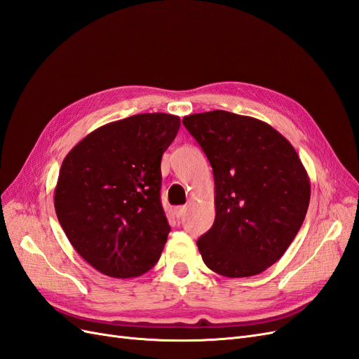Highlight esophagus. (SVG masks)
Wrapping results in <instances>:
<instances>
[{"label":"esophagus","mask_w":359,"mask_h":359,"mask_svg":"<svg viewBox=\"0 0 359 359\" xmlns=\"http://www.w3.org/2000/svg\"><path fill=\"white\" fill-rule=\"evenodd\" d=\"M186 211H187V206L186 205H181V206H177V208H175V215L178 217V219H180V217H182L184 214H186Z\"/></svg>","instance_id":"esophagus-1"}]
</instances>
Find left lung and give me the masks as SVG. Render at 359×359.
Instances as JSON below:
<instances>
[{"mask_svg":"<svg viewBox=\"0 0 359 359\" xmlns=\"http://www.w3.org/2000/svg\"><path fill=\"white\" fill-rule=\"evenodd\" d=\"M182 124L214 173L215 220L198 240L205 265L231 278L264 273L309 210L310 180L295 148L269 124L227 111L193 114Z\"/></svg>","mask_w":359,"mask_h":359,"instance_id":"obj_1","label":"left lung"}]
</instances>
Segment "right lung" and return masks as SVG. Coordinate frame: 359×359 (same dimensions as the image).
<instances>
[{
    "label": "right lung",
    "instance_id": "add662e5",
    "mask_svg": "<svg viewBox=\"0 0 359 359\" xmlns=\"http://www.w3.org/2000/svg\"><path fill=\"white\" fill-rule=\"evenodd\" d=\"M180 124L160 112L128 116L94 130L64 158L53 194L58 222L102 274L132 278L157 264L170 232L160 163Z\"/></svg>",
    "mask_w": 359,
    "mask_h": 359
}]
</instances>
